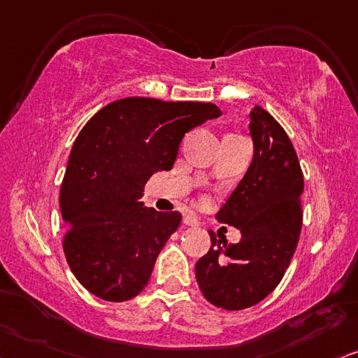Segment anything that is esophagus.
Segmentation results:
<instances>
[{"label":"esophagus","mask_w":358,"mask_h":358,"mask_svg":"<svg viewBox=\"0 0 358 358\" xmlns=\"http://www.w3.org/2000/svg\"><path fill=\"white\" fill-rule=\"evenodd\" d=\"M183 223L187 226H198V218L193 215V213H187V215L183 216Z\"/></svg>","instance_id":"esophagus-1"}]
</instances>
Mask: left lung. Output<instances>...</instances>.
Wrapping results in <instances>:
<instances>
[{
  "mask_svg": "<svg viewBox=\"0 0 358 358\" xmlns=\"http://www.w3.org/2000/svg\"><path fill=\"white\" fill-rule=\"evenodd\" d=\"M250 132V169L216 213V220L241 231V241L231 244L210 231V251L194 266L205 299L226 310L256 306L278 287L302 228L304 176L286 130L256 106Z\"/></svg>",
  "mask_w": 358,
  "mask_h": 358,
  "instance_id": "1",
  "label": "left lung"
}]
</instances>
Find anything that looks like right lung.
Masks as SVG:
<instances>
[{"label":"right lung","instance_id":"obj_1","mask_svg":"<svg viewBox=\"0 0 358 358\" xmlns=\"http://www.w3.org/2000/svg\"><path fill=\"white\" fill-rule=\"evenodd\" d=\"M220 115L208 102L127 97L84 125L59 205L67 264L89 292L124 302L143 291L162 248L182 223L178 211L143 206V185L157 171L171 170L185 134Z\"/></svg>","mask_w":358,"mask_h":358}]
</instances>
